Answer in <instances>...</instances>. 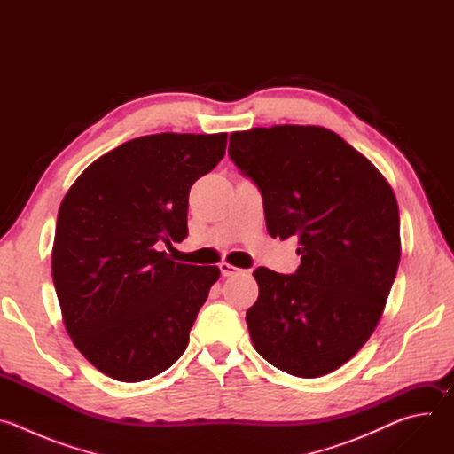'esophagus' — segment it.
I'll return each instance as SVG.
<instances>
[{"label":"esophagus","instance_id":"34e87169","mask_svg":"<svg viewBox=\"0 0 454 454\" xmlns=\"http://www.w3.org/2000/svg\"><path fill=\"white\" fill-rule=\"evenodd\" d=\"M219 270H221V275H223V277H233V275H239V273H240L239 268H235V266H231V264H228V262H221V264H219Z\"/></svg>","mask_w":454,"mask_h":454}]
</instances>
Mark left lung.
<instances>
[{"mask_svg": "<svg viewBox=\"0 0 454 454\" xmlns=\"http://www.w3.org/2000/svg\"><path fill=\"white\" fill-rule=\"evenodd\" d=\"M228 154L262 193L273 239L298 235L294 275L254 270L246 312L254 350L296 377L352 359L382 316L401 261L395 193L341 137L317 125L230 135Z\"/></svg>", "mask_w": 454, "mask_h": 454, "instance_id": "1", "label": "left lung"}]
</instances>
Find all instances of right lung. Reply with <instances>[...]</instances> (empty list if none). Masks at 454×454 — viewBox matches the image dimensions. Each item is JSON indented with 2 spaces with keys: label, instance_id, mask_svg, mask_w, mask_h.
Listing matches in <instances>:
<instances>
[{
  "label": "right lung",
  "instance_id": "add662e5",
  "mask_svg": "<svg viewBox=\"0 0 454 454\" xmlns=\"http://www.w3.org/2000/svg\"><path fill=\"white\" fill-rule=\"evenodd\" d=\"M226 133H161L129 140L95 160L59 214L51 277L62 321L102 373L138 382L170 368L217 266L179 264L163 244L188 235L190 186L226 153Z\"/></svg>",
  "mask_w": 454,
  "mask_h": 454
}]
</instances>
